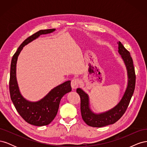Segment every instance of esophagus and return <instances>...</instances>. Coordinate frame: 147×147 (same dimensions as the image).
<instances>
[{
	"instance_id": "obj_1",
	"label": "esophagus",
	"mask_w": 147,
	"mask_h": 147,
	"mask_svg": "<svg viewBox=\"0 0 147 147\" xmlns=\"http://www.w3.org/2000/svg\"><path fill=\"white\" fill-rule=\"evenodd\" d=\"M80 84L79 80L78 78H74L73 79L72 82H71V86L73 89H76L78 87Z\"/></svg>"
}]
</instances>
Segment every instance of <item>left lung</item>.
<instances>
[{"label":"left lung","instance_id":"1","mask_svg":"<svg viewBox=\"0 0 147 147\" xmlns=\"http://www.w3.org/2000/svg\"><path fill=\"white\" fill-rule=\"evenodd\" d=\"M118 53L126 66L127 75V83L126 90L118 103L111 109L101 113H95L91 109L90 97L82 89L77 88V92L81 99V113L83 121L88 126L101 127L114 124L121 118L127 108L134 91L136 75L133 61L130 53L118 42Z\"/></svg>","mask_w":147,"mask_h":147}]
</instances>
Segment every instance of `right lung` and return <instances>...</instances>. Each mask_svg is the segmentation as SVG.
Returning a JSON list of instances; mask_svg holds the SVG:
<instances>
[{
    "label": "right lung",
    "instance_id": "right-lung-1",
    "mask_svg": "<svg viewBox=\"0 0 147 147\" xmlns=\"http://www.w3.org/2000/svg\"><path fill=\"white\" fill-rule=\"evenodd\" d=\"M55 30L56 29L40 30L29 37L21 44L11 59L9 85L11 99L21 117L26 122L37 126L48 125L54 119L58 111L61 98L72 91L71 82L70 80L65 82L53 88L39 100L30 101L24 98L20 90L16 78L17 61L24 46L41 35L50 34Z\"/></svg>",
    "mask_w": 147,
    "mask_h": 147
}]
</instances>
